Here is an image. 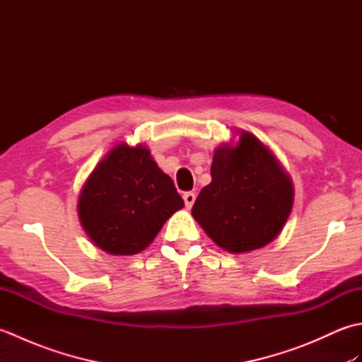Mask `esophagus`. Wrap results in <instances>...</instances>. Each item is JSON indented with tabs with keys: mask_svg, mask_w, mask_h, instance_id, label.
<instances>
[{
	"mask_svg": "<svg viewBox=\"0 0 362 362\" xmlns=\"http://www.w3.org/2000/svg\"><path fill=\"white\" fill-rule=\"evenodd\" d=\"M183 201H185V206H187V209L189 210L191 206H193L194 201H196V194H194V193H191V191H189V193H185V194H183Z\"/></svg>",
	"mask_w": 362,
	"mask_h": 362,
	"instance_id": "34e87169",
	"label": "esophagus"
}]
</instances>
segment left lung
<instances>
[{
    "instance_id": "1",
    "label": "left lung",
    "mask_w": 362,
    "mask_h": 362,
    "mask_svg": "<svg viewBox=\"0 0 362 362\" xmlns=\"http://www.w3.org/2000/svg\"><path fill=\"white\" fill-rule=\"evenodd\" d=\"M213 153L211 182L191 214L221 249L247 253L280 235L294 205L289 174L267 146L247 130Z\"/></svg>"
}]
</instances>
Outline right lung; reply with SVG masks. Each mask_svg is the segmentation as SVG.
I'll return each instance as SVG.
<instances>
[{
    "instance_id": "add662e5",
    "label": "right lung",
    "mask_w": 362,
    "mask_h": 362,
    "mask_svg": "<svg viewBox=\"0 0 362 362\" xmlns=\"http://www.w3.org/2000/svg\"><path fill=\"white\" fill-rule=\"evenodd\" d=\"M171 177L143 144L119 143L87 177L78 199L82 228L110 255H135L183 209Z\"/></svg>"
}]
</instances>
